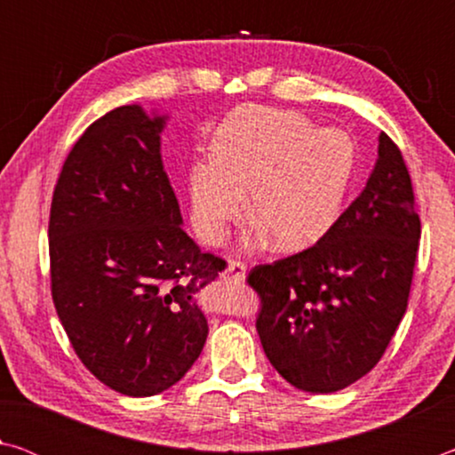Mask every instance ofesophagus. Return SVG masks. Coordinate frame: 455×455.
Returning a JSON list of instances; mask_svg holds the SVG:
<instances>
[{
    "mask_svg": "<svg viewBox=\"0 0 455 455\" xmlns=\"http://www.w3.org/2000/svg\"><path fill=\"white\" fill-rule=\"evenodd\" d=\"M244 273H246L244 263H241V260H230L228 267L225 268V273H222V279L241 283V281H244Z\"/></svg>",
    "mask_w": 455,
    "mask_h": 455,
    "instance_id": "obj_1",
    "label": "esophagus"
}]
</instances>
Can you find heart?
<instances>
[{"label": "heart", "instance_id": "obj_1", "mask_svg": "<svg viewBox=\"0 0 455 455\" xmlns=\"http://www.w3.org/2000/svg\"><path fill=\"white\" fill-rule=\"evenodd\" d=\"M357 171V144L341 128H319L295 110L238 108L217 128L212 156L187 176L196 235L220 244L246 212L257 241L299 251L325 236L341 217Z\"/></svg>", "mask_w": 455, "mask_h": 455}]
</instances>
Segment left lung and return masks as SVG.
Wrapping results in <instances>:
<instances>
[{"label": "left lung", "mask_w": 455, "mask_h": 455, "mask_svg": "<svg viewBox=\"0 0 455 455\" xmlns=\"http://www.w3.org/2000/svg\"><path fill=\"white\" fill-rule=\"evenodd\" d=\"M421 222L402 150L379 134L367 187L309 249L259 265L257 331L297 389L333 394L379 363L407 309Z\"/></svg>", "instance_id": "8db88e82"}]
</instances>
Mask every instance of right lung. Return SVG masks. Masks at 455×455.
<instances>
[{
    "label": "right lung",
    "mask_w": 455,
    "mask_h": 455,
    "mask_svg": "<svg viewBox=\"0 0 455 455\" xmlns=\"http://www.w3.org/2000/svg\"><path fill=\"white\" fill-rule=\"evenodd\" d=\"M166 116L120 106L86 128L50 209L52 299L76 355L108 387L150 397L198 359V291L227 263L184 233L160 154Z\"/></svg>",
    "instance_id": "1"
}]
</instances>
